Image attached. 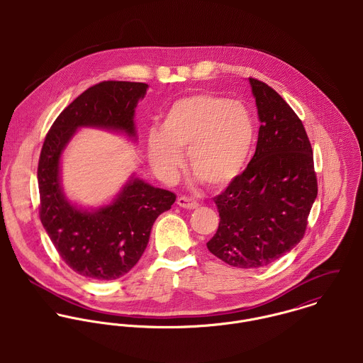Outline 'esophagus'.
I'll return each mask as SVG.
<instances>
[{
	"instance_id": "1",
	"label": "esophagus",
	"mask_w": 363,
	"mask_h": 363,
	"mask_svg": "<svg viewBox=\"0 0 363 363\" xmlns=\"http://www.w3.org/2000/svg\"><path fill=\"white\" fill-rule=\"evenodd\" d=\"M177 204H179V207L186 208V209H196L199 207V203H196L194 200H191L189 197H184V196L177 199Z\"/></svg>"
}]
</instances>
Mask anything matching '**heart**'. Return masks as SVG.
Returning <instances> with one entry per match:
<instances>
[{"label":"heart","mask_w":363,"mask_h":363,"mask_svg":"<svg viewBox=\"0 0 363 363\" xmlns=\"http://www.w3.org/2000/svg\"><path fill=\"white\" fill-rule=\"evenodd\" d=\"M256 135L250 110L238 101L197 94L172 104L157 131L147 140L156 173L173 177L187 150L191 172L212 190L229 186L242 173Z\"/></svg>","instance_id":"b5f03b06"}]
</instances>
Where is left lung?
<instances>
[{"label": "left lung", "instance_id": "8db88e82", "mask_svg": "<svg viewBox=\"0 0 363 363\" xmlns=\"http://www.w3.org/2000/svg\"><path fill=\"white\" fill-rule=\"evenodd\" d=\"M259 125L255 156L213 199L219 226L207 243L218 259L259 268L291 252L302 239L317 197L313 151L306 130L271 86L249 78Z\"/></svg>", "mask_w": 363, "mask_h": 363}]
</instances>
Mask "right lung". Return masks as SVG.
Returning a JSON list of instances; mask_svg holds the SVG:
<instances>
[{"label":"right lung","mask_w":363,"mask_h":363,"mask_svg":"<svg viewBox=\"0 0 363 363\" xmlns=\"http://www.w3.org/2000/svg\"><path fill=\"white\" fill-rule=\"evenodd\" d=\"M147 89V84L127 81L91 86L60 113L40 152V220L60 257L91 279L110 281L127 274L144 255L156 218L170 209L176 196L131 177L110 204L78 208L61 189V155L79 127L124 133L135 140V107Z\"/></svg>","instance_id":"obj_1"}]
</instances>
